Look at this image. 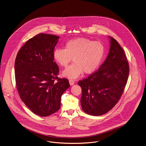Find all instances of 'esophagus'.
Wrapping results in <instances>:
<instances>
[{
    "instance_id": "obj_1",
    "label": "esophagus",
    "mask_w": 146,
    "mask_h": 146,
    "mask_svg": "<svg viewBox=\"0 0 146 146\" xmlns=\"http://www.w3.org/2000/svg\"><path fill=\"white\" fill-rule=\"evenodd\" d=\"M69 83H70V85H73L74 84V81L72 79H70L69 80Z\"/></svg>"
}]
</instances>
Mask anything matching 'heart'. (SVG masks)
I'll return each instance as SVG.
<instances>
[{"instance_id":"1","label":"heart","mask_w":146,"mask_h":146,"mask_svg":"<svg viewBox=\"0 0 146 146\" xmlns=\"http://www.w3.org/2000/svg\"><path fill=\"white\" fill-rule=\"evenodd\" d=\"M104 45L100 42H94L85 38L70 40L64 48H56L53 58L60 66L66 67L72 58L74 62L63 72V76L76 78L84 72L90 74L97 69L104 56Z\"/></svg>"}]
</instances>
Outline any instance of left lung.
<instances>
[{
	"mask_svg": "<svg viewBox=\"0 0 146 146\" xmlns=\"http://www.w3.org/2000/svg\"><path fill=\"white\" fill-rule=\"evenodd\" d=\"M111 48L98 70L78 82L82 88L81 106L91 115H103L111 110L120 99L127 83L129 65L124 50L110 36Z\"/></svg>",
	"mask_w": 146,
	"mask_h": 146,
	"instance_id": "1",
	"label": "left lung"
}]
</instances>
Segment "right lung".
<instances>
[{
	"label": "right lung",
	"mask_w": 146,
	"mask_h": 146,
	"mask_svg": "<svg viewBox=\"0 0 146 146\" xmlns=\"http://www.w3.org/2000/svg\"><path fill=\"white\" fill-rule=\"evenodd\" d=\"M60 36L39 33L29 39L19 51L15 62L17 90L30 110L48 117L61 107L63 92L70 86L67 78L58 77L59 67L53 51Z\"/></svg>",
	"instance_id": "right-lung-1"
}]
</instances>
